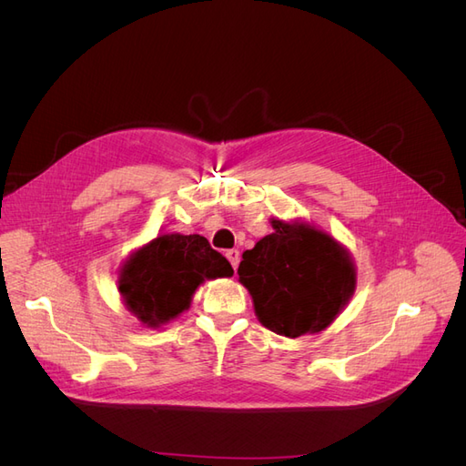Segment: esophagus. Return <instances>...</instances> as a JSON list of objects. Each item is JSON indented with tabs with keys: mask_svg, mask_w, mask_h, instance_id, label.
I'll return each instance as SVG.
<instances>
[{
	"mask_svg": "<svg viewBox=\"0 0 466 466\" xmlns=\"http://www.w3.org/2000/svg\"><path fill=\"white\" fill-rule=\"evenodd\" d=\"M225 257H228V260L231 262V266H233V270H237V266H238V260H241V255H238V250H237V248H231V250H228V252H225Z\"/></svg>",
	"mask_w": 466,
	"mask_h": 466,
	"instance_id": "34e87169",
	"label": "esophagus"
}]
</instances>
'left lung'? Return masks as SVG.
Instances as JSON below:
<instances>
[{
	"mask_svg": "<svg viewBox=\"0 0 466 466\" xmlns=\"http://www.w3.org/2000/svg\"><path fill=\"white\" fill-rule=\"evenodd\" d=\"M274 233L243 252L238 281L248 289L262 327L298 338L336 320L356 291L350 250L307 221L270 219Z\"/></svg>",
	"mask_w": 466,
	"mask_h": 466,
	"instance_id": "8db88e82",
	"label": "left lung"
}]
</instances>
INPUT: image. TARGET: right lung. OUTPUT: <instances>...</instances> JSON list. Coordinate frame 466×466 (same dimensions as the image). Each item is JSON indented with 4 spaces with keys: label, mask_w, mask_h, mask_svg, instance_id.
I'll return each instance as SVG.
<instances>
[{
    "label": "right lung",
    "mask_w": 466,
    "mask_h": 466,
    "mask_svg": "<svg viewBox=\"0 0 466 466\" xmlns=\"http://www.w3.org/2000/svg\"><path fill=\"white\" fill-rule=\"evenodd\" d=\"M229 260L202 235L161 233L136 248L118 270L124 307L147 329H161L185 313L206 279L231 278Z\"/></svg>",
    "instance_id": "right-lung-1"
}]
</instances>
